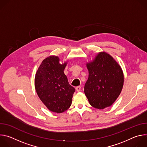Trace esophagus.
<instances>
[{"label":"esophagus","instance_id":"34e87169","mask_svg":"<svg viewBox=\"0 0 147 147\" xmlns=\"http://www.w3.org/2000/svg\"><path fill=\"white\" fill-rule=\"evenodd\" d=\"M76 90L77 92H79L81 91V87L80 86H78L76 87Z\"/></svg>","mask_w":147,"mask_h":147}]
</instances>
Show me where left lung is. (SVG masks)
Segmentation results:
<instances>
[{
	"label": "left lung",
	"instance_id": "obj_1",
	"mask_svg": "<svg viewBox=\"0 0 147 147\" xmlns=\"http://www.w3.org/2000/svg\"><path fill=\"white\" fill-rule=\"evenodd\" d=\"M88 79L84 93L90 104L103 109L111 106L122 90L124 76L120 65L106 52H100L87 63Z\"/></svg>",
	"mask_w": 147,
	"mask_h": 147
}]
</instances>
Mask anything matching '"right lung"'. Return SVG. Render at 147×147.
Instances as JSON below:
<instances>
[{"label":"right lung","instance_id":"obj_1","mask_svg":"<svg viewBox=\"0 0 147 147\" xmlns=\"http://www.w3.org/2000/svg\"><path fill=\"white\" fill-rule=\"evenodd\" d=\"M59 60L56 56L45 59L35 77V87L39 98L49 111L57 113L70 108L75 92L64 73L67 63L60 64Z\"/></svg>","mask_w":147,"mask_h":147}]
</instances>
